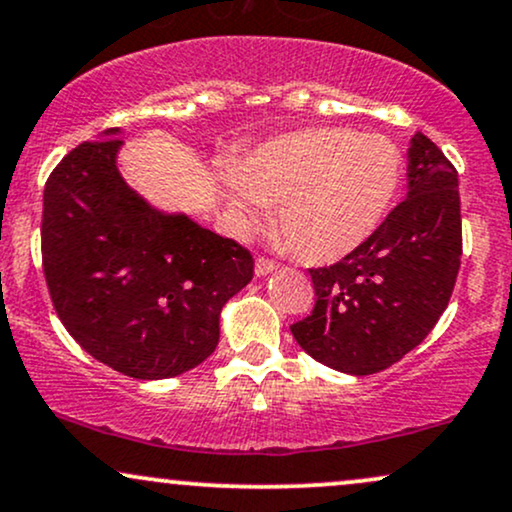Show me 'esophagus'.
Instances as JSON below:
<instances>
[{"mask_svg":"<svg viewBox=\"0 0 512 512\" xmlns=\"http://www.w3.org/2000/svg\"><path fill=\"white\" fill-rule=\"evenodd\" d=\"M274 269H276V262L269 260V257H257V260H255V274L257 276L272 274Z\"/></svg>","mask_w":512,"mask_h":512,"instance_id":"34e87169","label":"esophagus"}]
</instances>
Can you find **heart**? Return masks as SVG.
Masks as SVG:
<instances>
[{
	"label": "heart",
	"mask_w": 512,
	"mask_h": 512,
	"mask_svg": "<svg viewBox=\"0 0 512 512\" xmlns=\"http://www.w3.org/2000/svg\"><path fill=\"white\" fill-rule=\"evenodd\" d=\"M400 147L381 133L315 126L276 135L224 174L231 212L245 229L279 205L276 226L307 264H334L367 243L396 205Z\"/></svg>",
	"instance_id": "b5f03b06"
}]
</instances>
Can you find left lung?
I'll return each mask as SVG.
<instances>
[{"mask_svg": "<svg viewBox=\"0 0 512 512\" xmlns=\"http://www.w3.org/2000/svg\"><path fill=\"white\" fill-rule=\"evenodd\" d=\"M463 255L458 171L424 133L408 150V195L362 248L310 269L315 310L291 326L307 355L377 374L427 338L451 300Z\"/></svg>", "mask_w": 512, "mask_h": 512, "instance_id": "left-lung-1", "label": "left lung"}]
</instances>
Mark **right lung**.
<instances>
[{
	"label": "right lung",
	"mask_w": 512,
	"mask_h": 512,
	"mask_svg": "<svg viewBox=\"0 0 512 512\" xmlns=\"http://www.w3.org/2000/svg\"><path fill=\"white\" fill-rule=\"evenodd\" d=\"M109 128L57 164L42 197V269L54 310L95 360L133 379H169L207 360L226 300L252 255L186 214L145 202L116 169Z\"/></svg>",
	"instance_id": "1"
}]
</instances>
